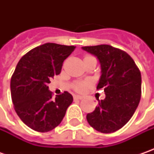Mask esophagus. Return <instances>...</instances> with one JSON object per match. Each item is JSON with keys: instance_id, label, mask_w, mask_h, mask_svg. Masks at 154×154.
<instances>
[{"instance_id": "esophagus-1", "label": "esophagus", "mask_w": 154, "mask_h": 154, "mask_svg": "<svg viewBox=\"0 0 154 154\" xmlns=\"http://www.w3.org/2000/svg\"><path fill=\"white\" fill-rule=\"evenodd\" d=\"M74 99H82L83 97L80 96V95H74Z\"/></svg>"}]
</instances>
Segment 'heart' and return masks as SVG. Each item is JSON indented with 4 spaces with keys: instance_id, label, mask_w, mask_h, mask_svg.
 <instances>
[{
    "instance_id": "obj_1",
    "label": "heart",
    "mask_w": 154,
    "mask_h": 154,
    "mask_svg": "<svg viewBox=\"0 0 154 154\" xmlns=\"http://www.w3.org/2000/svg\"><path fill=\"white\" fill-rule=\"evenodd\" d=\"M86 86V83H78L76 86H75V89L79 92H83L85 90Z\"/></svg>"
}]
</instances>
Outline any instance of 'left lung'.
Segmentation results:
<instances>
[{"instance_id":"left-lung-1","label":"left lung","mask_w":154,"mask_h":154,"mask_svg":"<svg viewBox=\"0 0 154 154\" xmlns=\"http://www.w3.org/2000/svg\"><path fill=\"white\" fill-rule=\"evenodd\" d=\"M83 51L97 57L101 75L97 89L103 88L105 98L86 115L94 129L104 134L122 128L137 109L141 95V75L125 51L108 45L85 46Z\"/></svg>"}]
</instances>
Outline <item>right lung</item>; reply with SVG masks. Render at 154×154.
Listing matches in <instances>:
<instances>
[{"label":"right lung","mask_w":154,"mask_h":154,"mask_svg":"<svg viewBox=\"0 0 154 154\" xmlns=\"http://www.w3.org/2000/svg\"><path fill=\"white\" fill-rule=\"evenodd\" d=\"M75 46L47 43L26 53L11 79V96L21 121L38 132H48L62 121L73 102L68 92L52 97L48 84L61 73L62 63Z\"/></svg>","instance_id":"right-lung-1"}]
</instances>
